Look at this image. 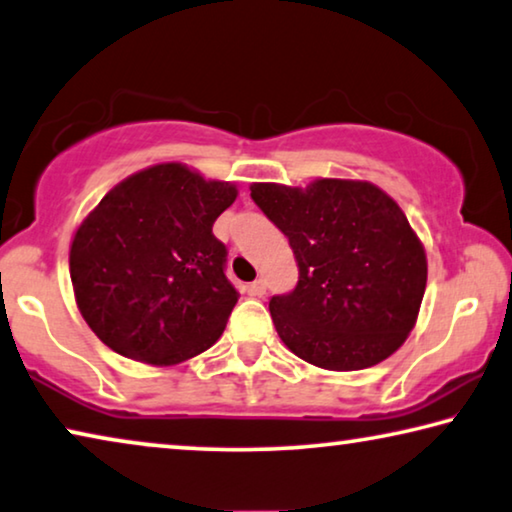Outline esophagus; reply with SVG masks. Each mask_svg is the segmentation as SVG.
<instances>
[{
    "instance_id": "34e87169",
    "label": "esophagus",
    "mask_w": 512,
    "mask_h": 512,
    "mask_svg": "<svg viewBox=\"0 0 512 512\" xmlns=\"http://www.w3.org/2000/svg\"><path fill=\"white\" fill-rule=\"evenodd\" d=\"M247 293H249L251 297H263V295H265V281H263V279L251 281L249 286H247Z\"/></svg>"
}]
</instances>
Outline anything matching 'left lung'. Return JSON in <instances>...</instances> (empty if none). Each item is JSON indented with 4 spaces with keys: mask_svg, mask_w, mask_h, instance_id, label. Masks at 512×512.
Segmentation results:
<instances>
[{
    "mask_svg": "<svg viewBox=\"0 0 512 512\" xmlns=\"http://www.w3.org/2000/svg\"><path fill=\"white\" fill-rule=\"evenodd\" d=\"M249 190L300 267L297 286L270 300L288 350L327 371H361L393 355L428 281L426 251L398 203L366 180Z\"/></svg>",
    "mask_w": 512,
    "mask_h": 512,
    "instance_id": "obj_1",
    "label": "left lung"
}]
</instances>
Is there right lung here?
Wrapping results in <instances>:
<instances>
[{"label": "right lung", "mask_w": 512, "mask_h": 512, "mask_svg": "<svg viewBox=\"0 0 512 512\" xmlns=\"http://www.w3.org/2000/svg\"><path fill=\"white\" fill-rule=\"evenodd\" d=\"M238 190L185 164H155L109 190L70 245L82 318L107 348L153 366L208 350L238 290L212 224Z\"/></svg>", "instance_id": "add662e5"}]
</instances>
